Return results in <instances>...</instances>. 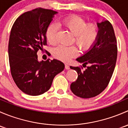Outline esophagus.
Wrapping results in <instances>:
<instances>
[{
  "label": "esophagus",
  "instance_id": "obj_1",
  "mask_svg": "<svg viewBox=\"0 0 128 128\" xmlns=\"http://www.w3.org/2000/svg\"><path fill=\"white\" fill-rule=\"evenodd\" d=\"M65 69H67V70H69V69H70V68H69V64H65Z\"/></svg>",
  "mask_w": 128,
  "mask_h": 128
}]
</instances>
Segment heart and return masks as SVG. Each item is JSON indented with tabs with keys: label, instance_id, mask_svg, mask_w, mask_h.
Here are the masks:
<instances>
[{
	"label": "heart",
	"instance_id": "b5f03b06",
	"mask_svg": "<svg viewBox=\"0 0 128 128\" xmlns=\"http://www.w3.org/2000/svg\"><path fill=\"white\" fill-rule=\"evenodd\" d=\"M60 24L74 35L75 42L82 50L90 48L98 35V27L95 24H88L82 17L77 15H71L66 17L60 22ZM58 28L55 24L48 26L46 32L48 41L54 44L57 42ZM55 58L63 62L69 61L70 59L76 56L78 50L76 46H58L53 50Z\"/></svg>",
	"mask_w": 128,
	"mask_h": 128
}]
</instances>
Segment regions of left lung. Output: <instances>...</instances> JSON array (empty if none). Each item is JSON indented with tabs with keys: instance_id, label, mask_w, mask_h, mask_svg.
<instances>
[{
	"instance_id": "obj_1",
	"label": "left lung",
	"mask_w": 128,
	"mask_h": 128,
	"mask_svg": "<svg viewBox=\"0 0 128 128\" xmlns=\"http://www.w3.org/2000/svg\"><path fill=\"white\" fill-rule=\"evenodd\" d=\"M98 35L94 44L83 56L76 60L83 68H70L78 74L76 81L70 85L74 95L82 98H89L99 95L108 86L115 68L117 59V42L113 26L108 20L97 23Z\"/></svg>"
}]
</instances>
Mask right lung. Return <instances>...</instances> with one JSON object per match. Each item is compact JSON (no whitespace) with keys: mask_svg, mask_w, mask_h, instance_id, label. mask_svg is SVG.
<instances>
[{"mask_svg":"<svg viewBox=\"0 0 128 128\" xmlns=\"http://www.w3.org/2000/svg\"><path fill=\"white\" fill-rule=\"evenodd\" d=\"M56 14L52 10L35 8L18 16L11 29L8 50L10 71L16 86L27 95L36 96L47 92L55 76L64 69L60 60L39 61L37 55L47 44L46 30Z\"/></svg>","mask_w":128,"mask_h":128,"instance_id":"right-lung-1","label":"right lung"}]
</instances>
